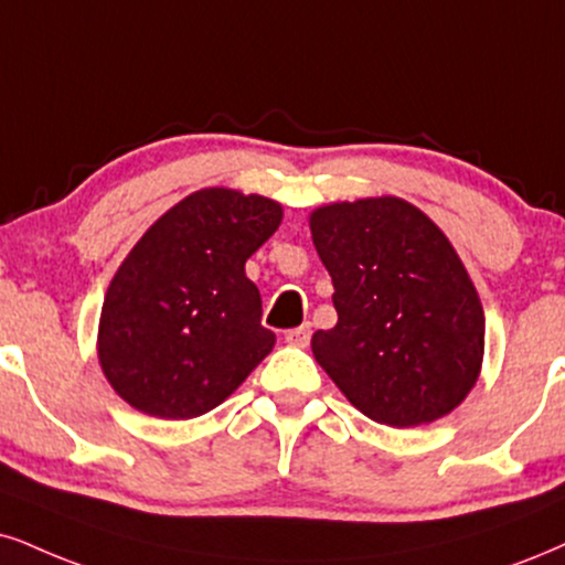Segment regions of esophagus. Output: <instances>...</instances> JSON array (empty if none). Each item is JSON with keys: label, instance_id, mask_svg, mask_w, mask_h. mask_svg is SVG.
<instances>
[{"label": "esophagus", "instance_id": "esophagus-1", "mask_svg": "<svg viewBox=\"0 0 565 565\" xmlns=\"http://www.w3.org/2000/svg\"><path fill=\"white\" fill-rule=\"evenodd\" d=\"M309 338H311L309 324L296 327V330H288V332H285V343L294 345V348H306V345H309Z\"/></svg>", "mask_w": 565, "mask_h": 565}]
</instances>
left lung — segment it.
<instances>
[{
    "label": "left lung",
    "mask_w": 565,
    "mask_h": 565,
    "mask_svg": "<svg viewBox=\"0 0 565 565\" xmlns=\"http://www.w3.org/2000/svg\"><path fill=\"white\" fill-rule=\"evenodd\" d=\"M309 227L338 311L311 351L340 393L398 429L461 406L482 372L484 309L448 235L398 196L317 206Z\"/></svg>",
    "instance_id": "1"
}]
</instances>
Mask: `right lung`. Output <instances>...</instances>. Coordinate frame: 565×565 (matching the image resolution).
I'll list each match as a JSON object with an SVG mask.
<instances>
[{
    "instance_id": "right-lung-1",
    "label": "right lung",
    "mask_w": 565,
    "mask_h": 565,
    "mask_svg": "<svg viewBox=\"0 0 565 565\" xmlns=\"http://www.w3.org/2000/svg\"><path fill=\"white\" fill-rule=\"evenodd\" d=\"M282 222L259 193L201 188L167 209L117 267L96 353L141 414L193 419L217 408L275 348L246 262Z\"/></svg>"
}]
</instances>
